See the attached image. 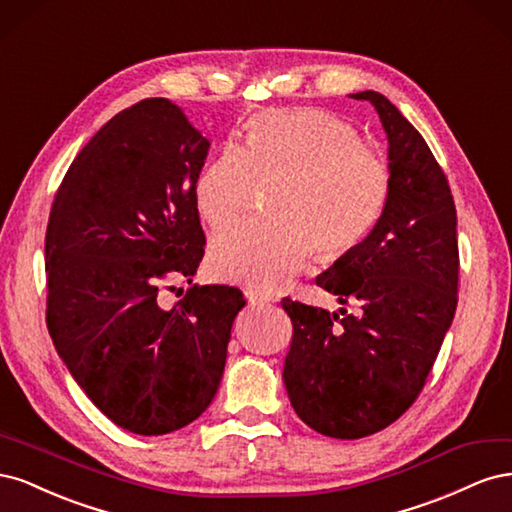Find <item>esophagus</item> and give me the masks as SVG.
<instances>
[{
    "instance_id": "esophagus-1",
    "label": "esophagus",
    "mask_w": 512,
    "mask_h": 512,
    "mask_svg": "<svg viewBox=\"0 0 512 512\" xmlns=\"http://www.w3.org/2000/svg\"><path fill=\"white\" fill-rule=\"evenodd\" d=\"M245 294H247V299H250V303H254V305H265V303H271V301H273V294L267 292V290L247 288Z\"/></svg>"
}]
</instances>
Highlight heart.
<instances>
[{
	"label": "heart",
	"instance_id": "b5f03b06",
	"mask_svg": "<svg viewBox=\"0 0 512 512\" xmlns=\"http://www.w3.org/2000/svg\"><path fill=\"white\" fill-rule=\"evenodd\" d=\"M260 181L275 183L269 213L213 239L211 267L224 280L273 290L305 260L339 258L361 245L391 198V166L327 111H267L247 123L245 145L226 143L196 183L213 228L239 220Z\"/></svg>",
	"mask_w": 512,
	"mask_h": 512
}]
</instances>
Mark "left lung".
<instances>
[{
  "instance_id": "8db88e82",
  "label": "left lung",
  "mask_w": 512,
  "mask_h": 512,
  "mask_svg": "<svg viewBox=\"0 0 512 512\" xmlns=\"http://www.w3.org/2000/svg\"><path fill=\"white\" fill-rule=\"evenodd\" d=\"M389 136L391 198L369 237L316 284L359 301L361 316L284 299L292 346L284 384L294 412L322 436L359 440L395 423L421 395L451 327L459 290L451 185L423 136L378 91Z\"/></svg>"
}]
</instances>
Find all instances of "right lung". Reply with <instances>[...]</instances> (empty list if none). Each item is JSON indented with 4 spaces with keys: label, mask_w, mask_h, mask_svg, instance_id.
<instances>
[{
    "label": "right lung",
    "mask_w": 512,
    "mask_h": 512,
    "mask_svg": "<svg viewBox=\"0 0 512 512\" xmlns=\"http://www.w3.org/2000/svg\"><path fill=\"white\" fill-rule=\"evenodd\" d=\"M209 141L166 98L115 115L79 151L44 237L46 327L87 397L141 436L203 414L224 374L235 286H200L205 254L196 181ZM188 279L170 310L159 294Z\"/></svg>",
    "instance_id": "obj_1"
}]
</instances>
